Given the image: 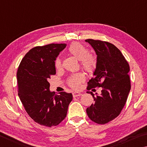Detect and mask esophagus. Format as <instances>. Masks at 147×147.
<instances>
[{
  "mask_svg": "<svg viewBox=\"0 0 147 147\" xmlns=\"http://www.w3.org/2000/svg\"><path fill=\"white\" fill-rule=\"evenodd\" d=\"M73 95L74 97H76V96L82 95V93H78V92H74V93H73Z\"/></svg>",
  "mask_w": 147,
  "mask_h": 147,
  "instance_id": "obj_1",
  "label": "esophagus"
}]
</instances>
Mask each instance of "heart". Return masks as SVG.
<instances>
[{"label": "heart", "mask_w": 147, "mask_h": 147, "mask_svg": "<svg viewBox=\"0 0 147 147\" xmlns=\"http://www.w3.org/2000/svg\"><path fill=\"white\" fill-rule=\"evenodd\" d=\"M68 52L71 55L80 61L82 69L88 73L91 74L94 71L96 67V58L92 54H88V49L80 43L74 42L71 43L68 49ZM54 65L56 69L61 67V60L58 57L56 59ZM84 80V76L82 73H77L71 76L68 80L69 85L73 89H78L80 84Z\"/></svg>", "instance_id": "obj_1"}]
</instances>
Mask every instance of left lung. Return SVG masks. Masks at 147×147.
I'll use <instances>...</instances> for the list:
<instances>
[{
    "instance_id": "8db88e82",
    "label": "left lung",
    "mask_w": 147,
    "mask_h": 147,
    "mask_svg": "<svg viewBox=\"0 0 147 147\" xmlns=\"http://www.w3.org/2000/svg\"><path fill=\"white\" fill-rule=\"evenodd\" d=\"M97 55L94 78L89 81L88 90L99 87L100 94L91 91L94 102L86 109L89 118L97 124H104L115 119L125 105L131 85L129 64L121 52L110 43L86 39Z\"/></svg>"
}]
</instances>
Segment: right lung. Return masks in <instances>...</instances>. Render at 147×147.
Instances as JSON below:
<instances>
[{"mask_svg": "<svg viewBox=\"0 0 147 147\" xmlns=\"http://www.w3.org/2000/svg\"><path fill=\"white\" fill-rule=\"evenodd\" d=\"M66 44L36 47L26 54L17 73L18 95L27 113L41 125L57 126L66 117L73 94L50 91L48 82L56 74L54 62Z\"/></svg>", "mask_w": 147, "mask_h": 147, "instance_id": "add662e5", "label": "right lung"}]
</instances>
